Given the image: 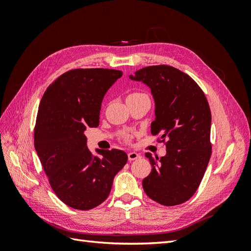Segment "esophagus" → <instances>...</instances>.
<instances>
[{
	"label": "esophagus",
	"mask_w": 251,
	"mask_h": 251,
	"mask_svg": "<svg viewBox=\"0 0 251 251\" xmlns=\"http://www.w3.org/2000/svg\"><path fill=\"white\" fill-rule=\"evenodd\" d=\"M127 158L130 161H133V160H136V159L140 158V155L138 153H136V151H130V153L127 154Z\"/></svg>",
	"instance_id": "34e87169"
}]
</instances>
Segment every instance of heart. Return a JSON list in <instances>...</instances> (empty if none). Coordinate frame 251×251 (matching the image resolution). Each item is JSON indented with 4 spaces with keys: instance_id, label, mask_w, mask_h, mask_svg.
Wrapping results in <instances>:
<instances>
[{
    "instance_id": "1",
    "label": "heart",
    "mask_w": 251,
    "mask_h": 251,
    "mask_svg": "<svg viewBox=\"0 0 251 251\" xmlns=\"http://www.w3.org/2000/svg\"><path fill=\"white\" fill-rule=\"evenodd\" d=\"M141 95H146V94H143V93H139V92H135V93H132V94L128 95V97H134V96H141ZM131 138H132V136H131L130 134H126V135L124 136V137H123V140H124V141H126V142H130Z\"/></svg>"
}]
</instances>
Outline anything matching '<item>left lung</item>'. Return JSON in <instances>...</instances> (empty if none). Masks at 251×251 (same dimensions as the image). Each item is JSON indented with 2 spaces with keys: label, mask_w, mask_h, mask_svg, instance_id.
<instances>
[{
  "label": "left lung",
  "mask_w": 251,
  "mask_h": 251,
  "mask_svg": "<svg viewBox=\"0 0 251 251\" xmlns=\"http://www.w3.org/2000/svg\"><path fill=\"white\" fill-rule=\"evenodd\" d=\"M130 78L150 87L156 105L151 133L166 147L164 157L146 154L151 172L143 191L165 206L184 203L198 189L211 156L208 101L198 83L172 66L142 68Z\"/></svg>",
  "instance_id": "left-lung-1"
}]
</instances>
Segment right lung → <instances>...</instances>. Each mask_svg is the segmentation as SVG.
<instances>
[{"mask_svg":"<svg viewBox=\"0 0 251 251\" xmlns=\"http://www.w3.org/2000/svg\"><path fill=\"white\" fill-rule=\"evenodd\" d=\"M123 72L113 69H74L53 81L40 102L34 148L53 192L66 205L89 210L110 195L115 175L124 168V151L88 150L86 127L100 125L104 94Z\"/></svg>","mask_w":251,"mask_h":251,"instance_id":"1","label":"right lung"}]
</instances>
